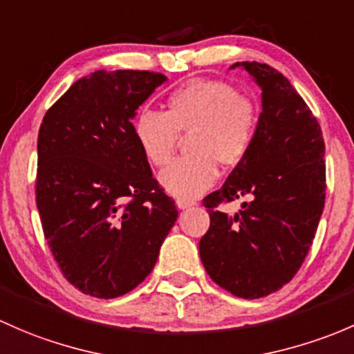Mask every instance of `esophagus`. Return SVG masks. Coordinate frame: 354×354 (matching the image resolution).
Here are the masks:
<instances>
[{"label": "esophagus", "mask_w": 354, "mask_h": 354, "mask_svg": "<svg viewBox=\"0 0 354 354\" xmlns=\"http://www.w3.org/2000/svg\"><path fill=\"white\" fill-rule=\"evenodd\" d=\"M176 204H177L178 209H187V207L194 206L196 201H191V199H185V198H177Z\"/></svg>", "instance_id": "obj_1"}]
</instances>
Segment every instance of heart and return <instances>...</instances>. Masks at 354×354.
<instances>
[{
    "mask_svg": "<svg viewBox=\"0 0 354 354\" xmlns=\"http://www.w3.org/2000/svg\"><path fill=\"white\" fill-rule=\"evenodd\" d=\"M261 127V107L223 80L196 78L177 86L165 100V114L141 111L133 133L155 167L169 165L189 134L187 156L160 174V184L178 198H196L218 177V163L240 165L252 150Z\"/></svg>",
    "mask_w": 354,
    "mask_h": 354,
    "instance_id": "b5f03b06",
    "label": "heart"
}]
</instances>
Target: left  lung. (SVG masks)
<instances>
[{
  "mask_svg": "<svg viewBox=\"0 0 354 354\" xmlns=\"http://www.w3.org/2000/svg\"><path fill=\"white\" fill-rule=\"evenodd\" d=\"M235 66L262 88L261 127L245 160L203 199L211 225L199 254L216 285L256 300L290 283L310 250L326 203V145L312 111L281 73L256 61ZM239 197L250 201L233 217L217 209Z\"/></svg>",
  "mask_w": 354,
  "mask_h": 354,
  "instance_id": "left-lung-1",
  "label": "left lung"
}]
</instances>
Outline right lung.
Instances as JSON below:
<instances>
[{
  "label": "right lung",
  "instance_id": "right-lung-1",
  "mask_svg": "<svg viewBox=\"0 0 354 354\" xmlns=\"http://www.w3.org/2000/svg\"><path fill=\"white\" fill-rule=\"evenodd\" d=\"M165 75H86L44 115L35 203L64 278L82 293L118 298L151 272L177 220L133 133L136 109Z\"/></svg>",
  "mask_w": 354,
  "mask_h": 354
}]
</instances>
